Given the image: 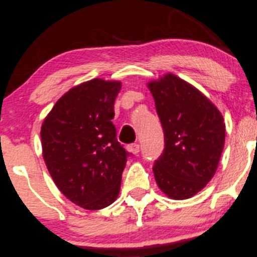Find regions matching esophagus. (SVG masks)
Here are the masks:
<instances>
[{"label": "esophagus", "instance_id": "1", "mask_svg": "<svg viewBox=\"0 0 257 257\" xmlns=\"http://www.w3.org/2000/svg\"><path fill=\"white\" fill-rule=\"evenodd\" d=\"M139 149H141V148H139V144L138 143H133V144L128 145V150L131 153H133V154H138Z\"/></svg>", "mask_w": 257, "mask_h": 257}]
</instances>
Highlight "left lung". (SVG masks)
I'll use <instances>...</instances> for the list:
<instances>
[{"instance_id":"8db88e82","label":"left lung","mask_w":257,"mask_h":257,"mask_svg":"<svg viewBox=\"0 0 257 257\" xmlns=\"http://www.w3.org/2000/svg\"><path fill=\"white\" fill-rule=\"evenodd\" d=\"M148 88L165 142L153 167L155 181L170 199H189L216 172L225 144L224 118L200 90L172 73L149 82Z\"/></svg>"}]
</instances>
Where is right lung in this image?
Instances as JSON below:
<instances>
[{
  "label": "right lung",
  "instance_id": "add662e5",
  "mask_svg": "<svg viewBox=\"0 0 257 257\" xmlns=\"http://www.w3.org/2000/svg\"><path fill=\"white\" fill-rule=\"evenodd\" d=\"M119 80L94 78L64 93L41 128L42 154L57 188L87 210L116 200L128 153L116 141L114 100Z\"/></svg>",
  "mask_w": 257,
  "mask_h": 257
}]
</instances>
